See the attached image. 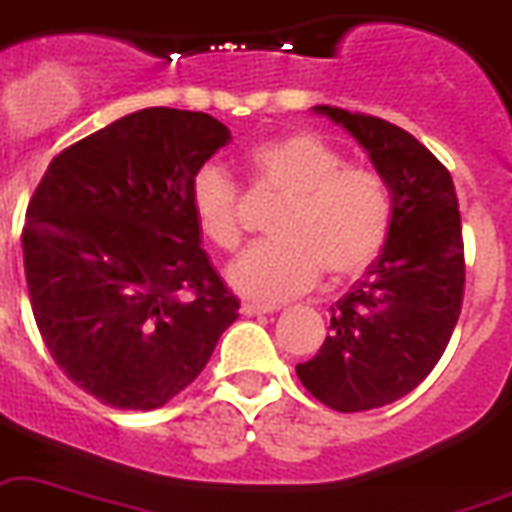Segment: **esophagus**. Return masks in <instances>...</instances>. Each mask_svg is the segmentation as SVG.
<instances>
[{
    "label": "esophagus",
    "instance_id": "obj_1",
    "mask_svg": "<svg viewBox=\"0 0 512 512\" xmlns=\"http://www.w3.org/2000/svg\"><path fill=\"white\" fill-rule=\"evenodd\" d=\"M276 310V307H260V305H242V315H247V318H255V315H270Z\"/></svg>",
    "mask_w": 512,
    "mask_h": 512
}]
</instances>
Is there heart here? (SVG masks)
I'll use <instances>...</instances> for the list:
<instances>
[{"label": "heart", "mask_w": 512, "mask_h": 512, "mask_svg": "<svg viewBox=\"0 0 512 512\" xmlns=\"http://www.w3.org/2000/svg\"><path fill=\"white\" fill-rule=\"evenodd\" d=\"M257 189L281 199L270 220L273 242L247 249L231 268L228 284L252 302L276 305L307 292L326 276L347 281L381 255L392 231V194L378 173L347 168L323 136L292 131L249 149ZM199 234L218 249H236L239 189L226 170L202 165L189 186Z\"/></svg>", "instance_id": "heart-1"}]
</instances>
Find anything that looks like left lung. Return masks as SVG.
<instances>
[{
    "instance_id": "obj_1",
    "label": "left lung",
    "mask_w": 512,
    "mask_h": 512,
    "mask_svg": "<svg viewBox=\"0 0 512 512\" xmlns=\"http://www.w3.org/2000/svg\"><path fill=\"white\" fill-rule=\"evenodd\" d=\"M368 152L392 194L381 255L331 307V334L299 381L339 413L384 407L434 371L460 318L463 228L450 170L421 141L373 115L318 105Z\"/></svg>"
}]
</instances>
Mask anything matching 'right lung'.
Listing matches in <instances>:
<instances>
[{"label":"right lung","instance_id":"1","mask_svg":"<svg viewBox=\"0 0 512 512\" xmlns=\"http://www.w3.org/2000/svg\"><path fill=\"white\" fill-rule=\"evenodd\" d=\"M228 141L207 112L147 107L62 149L33 191V318L54 363L105 405L170 402L239 318L189 202L194 173Z\"/></svg>","mask_w":512,"mask_h":512}]
</instances>
